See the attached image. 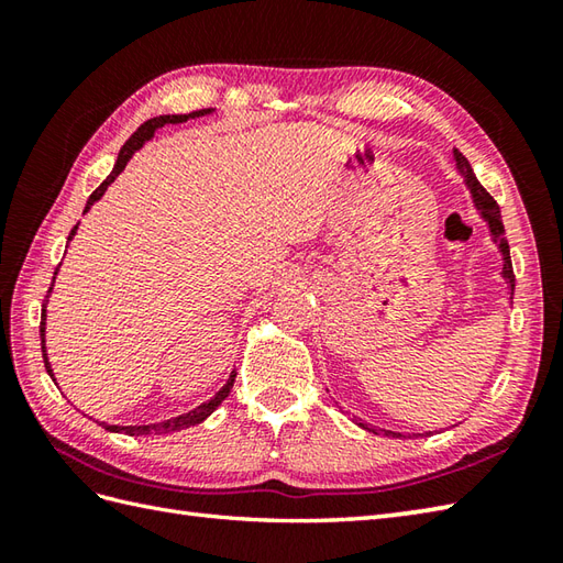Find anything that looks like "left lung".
Returning a JSON list of instances; mask_svg holds the SVG:
<instances>
[{
	"instance_id": "left-lung-1",
	"label": "left lung",
	"mask_w": 563,
	"mask_h": 563,
	"mask_svg": "<svg viewBox=\"0 0 563 563\" xmlns=\"http://www.w3.org/2000/svg\"><path fill=\"white\" fill-rule=\"evenodd\" d=\"M454 159H457L460 174L464 176L466 186H470V190H472L476 208L482 210L484 220H488V227H492V234H494V239H498V242H500V251H504V275H506L508 283H510V290H516V273H512L510 246H508V242H506V230H504V220H500L498 202L494 200V196L488 194V190H486L479 181H476V176H474V172H472L470 162H466V157H464V154H462L460 150H454ZM357 426H363L365 430H373V433H375V428H367L365 423H357ZM385 435H401V433H391V430H385Z\"/></svg>"
}]
</instances>
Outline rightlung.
<instances>
[{
	"mask_svg": "<svg viewBox=\"0 0 563 563\" xmlns=\"http://www.w3.org/2000/svg\"><path fill=\"white\" fill-rule=\"evenodd\" d=\"M206 113H210V109L194 111V113H184V115H159V118H150L147 123H142V125L135 130V133L128 137L125 145L121 147V154H118V159H115V166H113L111 176L106 178V181L89 196L87 208H84V212H87V210L93 206V202H97V200L106 194V188H109V186L115 181V176L125 169V164L130 162V157H133V154H135L142 145H145V140H150V137L154 135V130L164 128V125H172V123H184V121H188V118H198V115H206ZM75 232H77V227L69 232V239L75 236ZM55 275H57V271H55ZM55 275H53V283H55ZM51 290H53V288H51ZM51 290H47V295H51ZM45 302H47V300H45ZM45 302H43V314H41V349H43L45 369H47V373H51V377H53L51 363H47V355H45ZM234 377H236V373L230 375V379H227V385H224L218 394H214V397H212L210 401L196 406L194 411H188V413H184V416H176V418H169V421L152 423V426H103V428H106V430H113V433H125V435H152V433H154V435H162V433H174V430H184V428H190V426H198V423L206 421V418L227 399V394H230V389L234 387Z\"/></svg>",
	"mask_w": 563,
	"mask_h": 563,
	"instance_id": "right-lung-1",
	"label": "right lung"
}]
</instances>
